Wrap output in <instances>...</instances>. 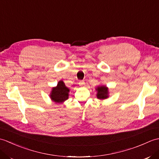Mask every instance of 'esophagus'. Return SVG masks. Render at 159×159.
<instances>
[{"mask_svg": "<svg viewBox=\"0 0 159 159\" xmlns=\"http://www.w3.org/2000/svg\"><path fill=\"white\" fill-rule=\"evenodd\" d=\"M79 85L80 86H84V85H85V81H84V80H80V81L79 82Z\"/></svg>", "mask_w": 159, "mask_h": 159, "instance_id": "esophagus-1", "label": "esophagus"}]
</instances>
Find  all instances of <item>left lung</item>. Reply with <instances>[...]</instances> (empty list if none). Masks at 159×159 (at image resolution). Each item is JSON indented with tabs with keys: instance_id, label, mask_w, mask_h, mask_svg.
Masks as SVG:
<instances>
[{
	"instance_id": "obj_1",
	"label": "left lung",
	"mask_w": 159,
	"mask_h": 159,
	"mask_svg": "<svg viewBox=\"0 0 159 159\" xmlns=\"http://www.w3.org/2000/svg\"><path fill=\"white\" fill-rule=\"evenodd\" d=\"M97 91V98L100 100H104L109 98V89L108 87L104 85L98 86L96 89Z\"/></svg>"
}]
</instances>
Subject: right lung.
<instances>
[{
	"label": "right lung",
	"instance_id": "add662e5",
	"mask_svg": "<svg viewBox=\"0 0 159 159\" xmlns=\"http://www.w3.org/2000/svg\"><path fill=\"white\" fill-rule=\"evenodd\" d=\"M69 92V88L66 86L63 80H60L56 87H52L50 97L55 103H63L68 99Z\"/></svg>",
	"mask_w": 159,
	"mask_h": 159
}]
</instances>
